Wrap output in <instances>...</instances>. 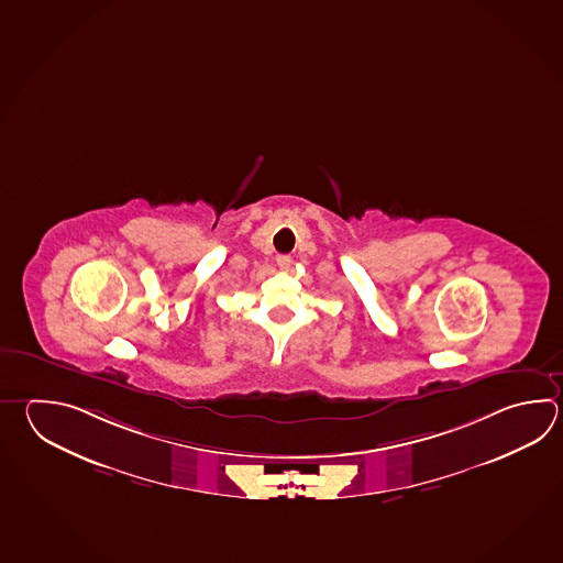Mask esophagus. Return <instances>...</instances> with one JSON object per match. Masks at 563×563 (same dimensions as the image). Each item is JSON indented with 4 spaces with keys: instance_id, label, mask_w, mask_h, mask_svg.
Segmentation results:
<instances>
[{
    "instance_id": "34e87169",
    "label": "esophagus",
    "mask_w": 563,
    "mask_h": 563,
    "mask_svg": "<svg viewBox=\"0 0 563 563\" xmlns=\"http://www.w3.org/2000/svg\"><path fill=\"white\" fill-rule=\"evenodd\" d=\"M276 263H278V266H280L283 271H287V268H290V263H292V258H290V256H287V254H283V256H278V258H276Z\"/></svg>"
}]
</instances>
